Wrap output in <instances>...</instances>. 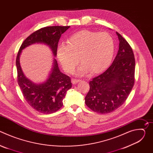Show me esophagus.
Returning a JSON list of instances; mask_svg holds the SVG:
<instances>
[{
    "mask_svg": "<svg viewBox=\"0 0 153 153\" xmlns=\"http://www.w3.org/2000/svg\"><path fill=\"white\" fill-rule=\"evenodd\" d=\"M80 80H79V79H73V80H72V83H73V84H76L77 83L79 82Z\"/></svg>",
    "mask_w": 153,
    "mask_h": 153,
    "instance_id": "obj_1",
    "label": "esophagus"
}]
</instances>
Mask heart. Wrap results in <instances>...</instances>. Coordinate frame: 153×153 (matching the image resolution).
Listing matches in <instances>:
<instances>
[{"instance_id": "heart-1", "label": "heart", "mask_w": 153, "mask_h": 153, "mask_svg": "<svg viewBox=\"0 0 153 153\" xmlns=\"http://www.w3.org/2000/svg\"><path fill=\"white\" fill-rule=\"evenodd\" d=\"M67 44L60 45L57 55L64 70L71 73L80 61L82 63L78 74L89 70L93 73L104 70L110 64L114 51V41L106 33L83 30L74 34L67 40Z\"/></svg>"}]
</instances>
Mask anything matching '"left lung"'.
I'll use <instances>...</instances> for the list:
<instances>
[{
    "instance_id": "8db88e82",
    "label": "left lung",
    "mask_w": 153,
    "mask_h": 153,
    "mask_svg": "<svg viewBox=\"0 0 153 153\" xmlns=\"http://www.w3.org/2000/svg\"><path fill=\"white\" fill-rule=\"evenodd\" d=\"M119 48L104 73L93 78L85 99L91 110L100 114L114 111L126 100L134 83L135 59L131 47L117 32Z\"/></svg>"
}]
</instances>
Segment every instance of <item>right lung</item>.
<instances>
[{"mask_svg":"<svg viewBox=\"0 0 153 153\" xmlns=\"http://www.w3.org/2000/svg\"><path fill=\"white\" fill-rule=\"evenodd\" d=\"M70 27L53 26L37 30L24 41L16 57L17 82L22 93L27 103L35 110L43 114L55 113L63 106V99L67 91L71 88V79L60 72L57 60L54 59L48 79L43 83H34L25 76L22 70L20 56L22 51L26 47L36 43H40L48 45L56 57L61 35Z\"/></svg>","mask_w":153,"mask_h":153,"instance_id":"obj_1","label":"right lung"}]
</instances>
